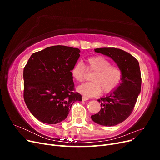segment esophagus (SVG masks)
I'll return each mask as SVG.
<instances>
[{"mask_svg": "<svg viewBox=\"0 0 160 160\" xmlns=\"http://www.w3.org/2000/svg\"><path fill=\"white\" fill-rule=\"evenodd\" d=\"M89 99V98H87V97H85V96H83L82 97V100L83 101H88Z\"/></svg>", "mask_w": 160, "mask_h": 160, "instance_id": "34e87169", "label": "esophagus"}]
</instances>
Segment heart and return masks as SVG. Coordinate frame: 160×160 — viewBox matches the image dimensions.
I'll use <instances>...</instances> for the list:
<instances>
[{
    "instance_id": "obj_1",
    "label": "heart",
    "mask_w": 160,
    "mask_h": 160,
    "mask_svg": "<svg viewBox=\"0 0 160 160\" xmlns=\"http://www.w3.org/2000/svg\"><path fill=\"white\" fill-rule=\"evenodd\" d=\"M94 72L91 77L92 82L79 85L77 91L88 97L98 95L101 90L108 93L119 86L122 79V71L119 67L111 65V62L103 56H93L86 59L85 65L79 62L71 69V76L75 81L82 82L85 79V68Z\"/></svg>"
}]
</instances>
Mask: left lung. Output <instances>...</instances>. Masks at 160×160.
<instances>
[{"instance_id":"obj_1","label":"left lung","mask_w":160,"mask_h":160,"mask_svg":"<svg viewBox=\"0 0 160 160\" xmlns=\"http://www.w3.org/2000/svg\"><path fill=\"white\" fill-rule=\"evenodd\" d=\"M95 52L111 57L122 71V79L113 92L98 99L101 109L91 115L96 123L113 126L132 114L141 91L142 77L138 61L129 52L113 47L95 49Z\"/></svg>"}]
</instances>
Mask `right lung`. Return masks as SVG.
Segmentation results:
<instances>
[{
	"label": "right lung",
	"instance_id": "right-lung-1",
	"mask_svg": "<svg viewBox=\"0 0 160 160\" xmlns=\"http://www.w3.org/2000/svg\"><path fill=\"white\" fill-rule=\"evenodd\" d=\"M77 48L57 45L34 52L23 71L24 99L34 117L56 124L66 119L72 105L82 100L74 92L71 69L80 57Z\"/></svg>",
	"mask_w": 160,
	"mask_h": 160
}]
</instances>
